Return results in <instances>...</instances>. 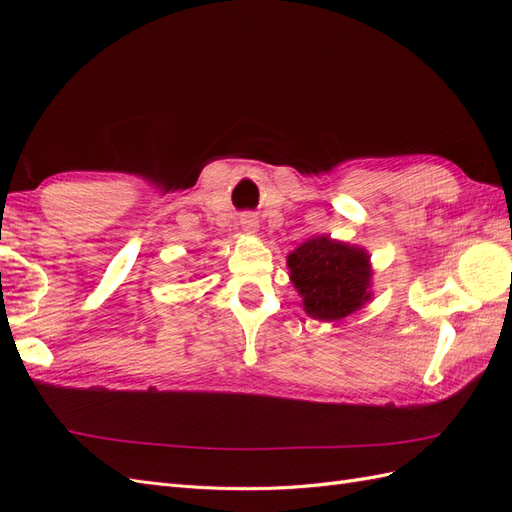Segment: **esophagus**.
I'll use <instances>...</instances> for the list:
<instances>
[{
    "label": "esophagus",
    "instance_id": "obj_1",
    "mask_svg": "<svg viewBox=\"0 0 512 512\" xmlns=\"http://www.w3.org/2000/svg\"><path fill=\"white\" fill-rule=\"evenodd\" d=\"M239 224L247 232V235H254V232L258 230V218L254 213H243L239 218Z\"/></svg>",
    "mask_w": 512,
    "mask_h": 512
}]
</instances>
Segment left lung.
I'll use <instances>...</instances> for the list:
<instances>
[{
	"label": "left lung",
	"mask_w": 512,
	"mask_h": 512,
	"mask_svg": "<svg viewBox=\"0 0 512 512\" xmlns=\"http://www.w3.org/2000/svg\"><path fill=\"white\" fill-rule=\"evenodd\" d=\"M290 282L303 299L307 316L342 320L371 299V265L363 247L314 237L288 254Z\"/></svg>",
	"instance_id": "obj_1"
}]
</instances>
